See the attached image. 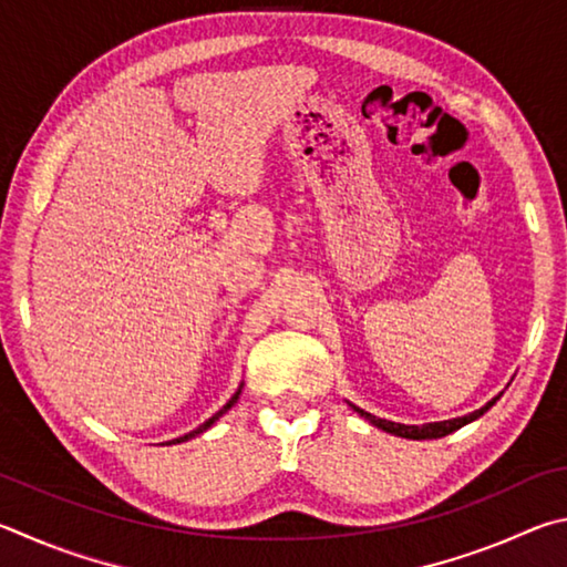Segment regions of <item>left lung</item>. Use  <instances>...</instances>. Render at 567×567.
Wrapping results in <instances>:
<instances>
[{
	"instance_id": "1",
	"label": "left lung",
	"mask_w": 567,
	"mask_h": 567,
	"mask_svg": "<svg viewBox=\"0 0 567 567\" xmlns=\"http://www.w3.org/2000/svg\"><path fill=\"white\" fill-rule=\"evenodd\" d=\"M495 401H498V399L488 401V403L483 405V409L473 411V413H468V415H463V419L439 421V423H425V425H405V423H393V421L375 419V415L361 411L359 405H353V411H355V413H361L363 419H365V421H371L373 425H379V429H381V431H385V433L401 435V439H413V441H429V439H443V435H449V433H453V431L463 429L465 423H471V421H475V419H481V415H483L485 411H488Z\"/></svg>"
}]
</instances>
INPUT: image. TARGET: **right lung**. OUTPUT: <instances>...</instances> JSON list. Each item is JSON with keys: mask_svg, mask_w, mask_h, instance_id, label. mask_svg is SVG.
<instances>
[{"mask_svg": "<svg viewBox=\"0 0 567 567\" xmlns=\"http://www.w3.org/2000/svg\"><path fill=\"white\" fill-rule=\"evenodd\" d=\"M238 393H241V389H238L234 395H231V401H228L226 405H224V409L221 411H218V413H214L212 415V419H208V421H204L202 425H198V429L196 431H192V433H186V435H182V439H174V441H168V443H184V441H188V439H194V435H198V433H204L206 429H212V425L218 421V419H221V415L228 411V409H231V405L238 401Z\"/></svg>", "mask_w": 567, "mask_h": 567, "instance_id": "1", "label": "right lung"}]
</instances>
